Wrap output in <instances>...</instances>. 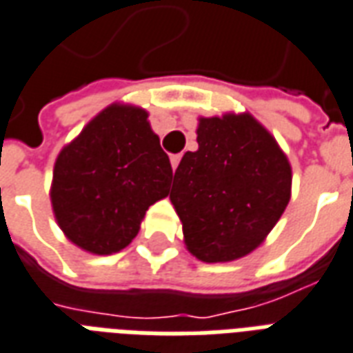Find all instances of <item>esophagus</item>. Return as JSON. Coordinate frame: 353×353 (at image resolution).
<instances>
[{"mask_svg": "<svg viewBox=\"0 0 353 353\" xmlns=\"http://www.w3.org/2000/svg\"><path fill=\"white\" fill-rule=\"evenodd\" d=\"M179 161H181V155H172L170 157V165H172V170L176 172L177 165H179Z\"/></svg>", "mask_w": 353, "mask_h": 353, "instance_id": "esophagus-1", "label": "esophagus"}]
</instances>
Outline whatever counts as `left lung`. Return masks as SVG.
Returning a JSON list of instances; mask_svg holds the SVG:
<instances>
[{
	"mask_svg": "<svg viewBox=\"0 0 353 353\" xmlns=\"http://www.w3.org/2000/svg\"><path fill=\"white\" fill-rule=\"evenodd\" d=\"M198 150L177 166L170 201L190 254L225 263L254 252L290 200L283 150L250 112L198 120Z\"/></svg>",
	"mask_w": 353,
	"mask_h": 353,
	"instance_id": "left-lung-1",
	"label": "left lung"
}]
</instances>
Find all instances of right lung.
Listing matches in <instances>:
<instances>
[{
	"label": "right lung",
	"instance_id": "obj_1",
	"mask_svg": "<svg viewBox=\"0 0 353 353\" xmlns=\"http://www.w3.org/2000/svg\"><path fill=\"white\" fill-rule=\"evenodd\" d=\"M170 183V159L148 112L112 103L59 153L51 207L75 246L111 255L137 236L148 207L168 196Z\"/></svg>",
	"mask_w": 353,
	"mask_h": 353
}]
</instances>
